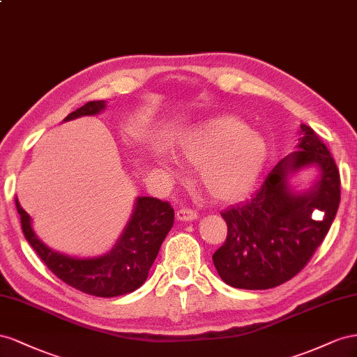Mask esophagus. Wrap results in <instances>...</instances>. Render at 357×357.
I'll return each mask as SVG.
<instances>
[{
    "mask_svg": "<svg viewBox=\"0 0 357 357\" xmlns=\"http://www.w3.org/2000/svg\"><path fill=\"white\" fill-rule=\"evenodd\" d=\"M197 217H199V212L191 208H182L176 212V218L181 221H191V220H196Z\"/></svg>",
    "mask_w": 357,
    "mask_h": 357,
    "instance_id": "esophagus-1",
    "label": "esophagus"
}]
</instances>
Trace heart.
<instances>
[{
	"label": "heart",
	"mask_w": 357,
	"mask_h": 357,
	"mask_svg": "<svg viewBox=\"0 0 357 357\" xmlns=\"http://www.w3.org/2000/svg\"><path fill=\"white\" fill-rule=\"evenodd\" d=\"M268 144L235 116H217L192 127L176 154L199 166V178L213 197L233 200L252 188L268 158Z\"/></svg>",
	"instance_id": "b5f03b06"
}]
</instances>
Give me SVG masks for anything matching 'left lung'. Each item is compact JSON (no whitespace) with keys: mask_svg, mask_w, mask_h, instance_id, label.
Masks as SVG:
<instances>
[{"mask_svg":"<svg viewBox=\"0 0 357 357\" xmlns=\"http://www.w3.org/2000/svg\"><path fill=\"white\" fill-rule=\"evenodd\" d=\"M301 130V149L280 161L251 199L221 212L227 238L212 260L231 287L264 290L291 280L307 266L337 215V162L312 128L302 124ZM308 164L321 166L322 179L307 195H293L288 172Z\"/></svg>","mask_w":357,"mask_h":357,"instance_id":"8db88e82","label":"left lung"}]
</instances>
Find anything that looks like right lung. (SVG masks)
Segmentation results:
<instances>
[{
    "label": "right lung",
    "mask_w": 357,
    "mask_h": 357,
    "mask_svg": "<svg viewBox=\"0 0 357 357\" xmlns=\"http://www.w3.org/2000/svg\"><path fill=\"white\" fill-rule=\"evenodd\" d=\"M105 106L103 100L88 101L85 106L71 112L66 121L98 114ZM15 202L24 235L49 271L68 286L98 298H115L131 293L146 281L161 243L175 220V211L169 202L139 197L133 217L114 250L98 259H73L49 250L34 235L31 218L19 205L17 199Z\"/></svg>",
    "instance_id": "add662e5"
}]
</instances>
